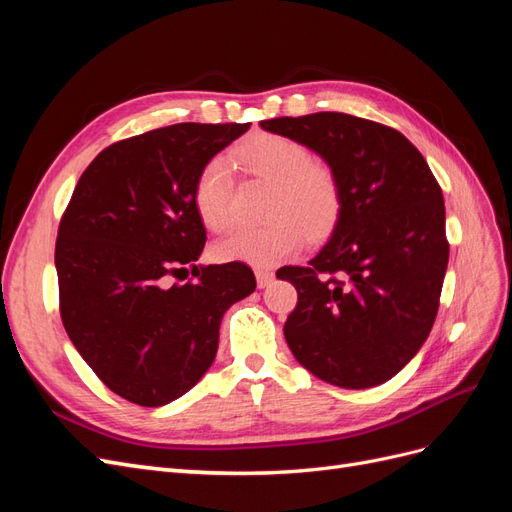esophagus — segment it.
I'll list each match as a JSON object with an SVG mask.
<instances>
[{
  "label": "esophagus",
  "mask_w": 512,
  "mask_h": 512,
  "mask_svg": "<svg viewBox=\"0 0 512 512\" xmlns=\"http://www.w3.org/2000/svg\"><path fill=\"white\" fill-rule=\"evenodd\" d=\"M254 273H256L258 288H267L275 280V273L271 269H256Z\"/></svg>",
  "instance_id": "34e87169"
}]
</instances>
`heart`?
I'll list each match as a JSON object with an SVG mask.
<instances>
[{
  "label": "heart",
  "mask_w": 512,
  "mask_h": 512,
  "mask_svg": "<svg viewBox=\"0 0 512 512\" xmlns=\"http://www.w3.org/2000/svg\"><path fill=\"white\" fill-rule=\"evenodd\" d=\"M235 160L245 173L273 183L262 226L235 228L215 243L220 260H243L271 267L297 254L309 239L333 230L342 211V188L329 166L312 162L305 145L280 134H256L235 149ZM196 209L213 230L232 222V177L224 158H213L200 168L194 188Z\"/></svg>",
  "instance_id": "1"
}]
</instances>
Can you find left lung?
<instances>
[{
	"label": "left lung",
	"mask_w": 512,
	"mask_h": 512,
	"mask_svg": "<svg viewBox=\"0 0 512 512\" xmlns=\"http://www.w3.org/2000/svg\"><path fill=\"white\" fill-rule=\"evenodd\" d=\"M312 149L342 188L331 239L307 267L277 271L299 292L284 324L307 371L342 389L391 380L421 350L448 265L442 190L408 138L346 113L260 121Z\"/></svg>",
	"instance_id": "left-lung-1"
}]
</instances>
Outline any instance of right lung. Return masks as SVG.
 <instances>
[{
  "mask_svg": "<svg viewBox=\"0 0 512 512\" xmlns=\"http://www.w3.org/2000/svg\"><path fill=\"white\" fill-rule=\"evenodd\" d=\"M250 123H175L100 151L61 218L55 269L74 348L119 397L158 408L207 374L226 309L256 288L243 262L195 267L203 254L200 168Z\"/></svg>",
  "mask_w": 512,
  "mask_h": 512,
  "instance_id": "obj_1",
  "label": "right lung"
}]
</instances>
